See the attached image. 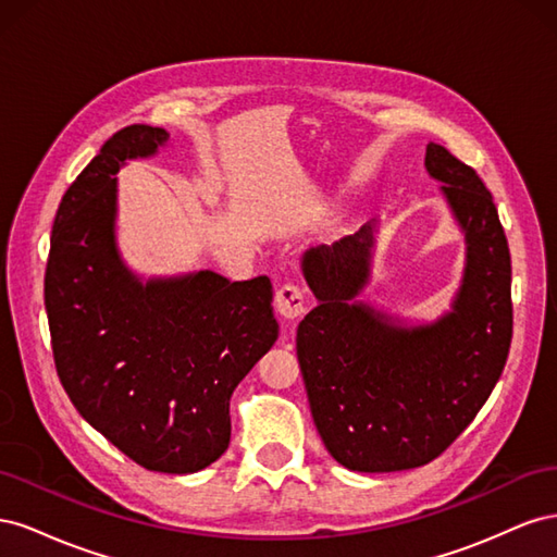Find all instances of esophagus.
I'll use <instances>...</instances> for the list:
<instances>
[{
  "label": "esophagus",
  "mask_w": 557,
  "mask_h": 557,
  "mask_svg": "<svg viewBox=\"0 0 557 557\" xmlns=\"http://www.w3.org/2000/svg\"><path fill=\"white\" fill-rule=\"evenodd\" d=\"M274 307H276V311H278L283 318H288V320L299 318L301 313L307 311L305 290H301L299 285H295V283L281 285V288L276 290V297H274Z\"/></svg>",
  "instance_id": "obj_1"
}]
</instances>
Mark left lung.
Masks as SVG:
<instances>
[{"mask_svg":"<svg viewBox=\"0 0 557 557\" xmlns=\"http://www.w3.org/2000/svg\"><path fill=\"white\" fill-rule=\"evenodd\" d=\"M425 170L465 232L467 262L453 309L407 327L356 297L369 281L376 221L305 252L318 307L297 327V360L315 430L352 471L432 462L476 418L507 364L511 256L491 190L469 164L428 144Z\"/></svg>","mask_w":557,"mask_h":557,"instance_id":"left-lung-1","label":"left lung"}]
</instances>
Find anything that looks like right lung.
<instances>
[{
    "label": "right lung",
    "mask_w": 557,
    "mask_h": 557,
    "mask_svg": "<svg viewBox=\"0 0 557 557\" xmlns=\"http://www.w3.org/2000/svg\"><path fill=\"white\" fill-rule=\"evenodd\" d=\"M170 134L129 125L64 193L50 234L46 313L62 387L129 460L193 474L230 444V397L278 323L272 281L209 272L141 281L115 248V174Z\"/></svg>",
    "instance_id": "obj_1"
}]
</instances>
